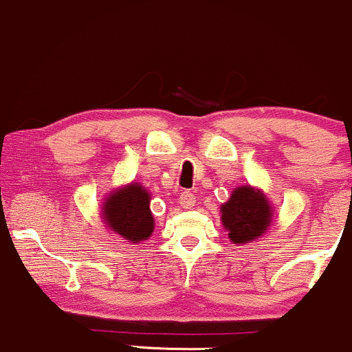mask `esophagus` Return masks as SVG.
I'll return each mask as SVG.
<instances>
[{"label": "esophagus", "mask_w": 352, "mask_h": 352, "mask_svg": "<svg viewBox=\"0 0 352 352\" xmlns=\"http://www.w3.org/2000/svg\"><path fill=\"white\" fill-rule=\"evenodd\" d=\"M195 203H196V197L191 191H183L179 195V204L183 208H186V209L192 208V206H195Z\"/></svg>", "instance_id": "obj_1"}]
</instances>
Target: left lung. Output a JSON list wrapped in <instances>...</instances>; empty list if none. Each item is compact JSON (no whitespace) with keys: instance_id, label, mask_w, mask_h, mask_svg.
Wrapping results in <instances>:
<instances>
[{"instance_id":"obj_1","label":"left lung","mask_w":352,"mask_h":352,"mask_svg":"<svg viewBox=\"0 0 352 352\" xmlns=\"http://www.w3.org/2000/svg\"><path fill=\"white\" fill-rule=\"evenodd\" d=\"M274 218L270 197L263 189L244 184L234 188L231 197L221 204V223L232 244H248L266 234Z\"/></svg>"}]
</instances>
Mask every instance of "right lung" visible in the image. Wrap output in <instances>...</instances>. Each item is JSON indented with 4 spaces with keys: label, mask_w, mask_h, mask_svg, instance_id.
Segmentation results:
<instances>
[{
    "label": "right lung",
    "mask_w": 352,
    "mask_h": 352,
    "mask_svg": "<svg viewBox=\"0 0 352 352\" xmlns=\"http://www.w3.org/2000/svg\"><path fill=\"white\" fill-rule=\"evenodd\" d=\"M149 203L151 192L133 181L106 195L101 218L114 234H120L128 243L140 244L151 238L155 231V218Z\"/></svg>",
    "instance_id": "add662e5"
}]
</instances>
